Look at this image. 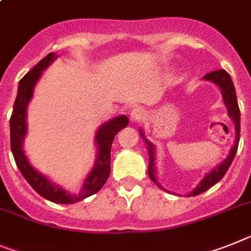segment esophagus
<instances>
[{
	"mask_svg": "<svg viewBox=\"0 0 251 251\" xmlns=\"http://www.w3.org/2000/svg\"><path fill=\"white\" fill-rule=\"evenodd\" d=\"M145 117H146V113H145V110L141 108H134L133 110L130 111L129 114L130 122H140L142 121Z\"/></svg>",
	"mask_w": 251,
	"mask_h": 251,
	"instance_id": "obj_1",
	"label": "esophagus"
}]
</instances>
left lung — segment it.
Segmentation results:
<instances>
[{"instance_id":"8db88e82","label":"left lung","mask_w":251,"mask_h":251,"mask_svg":"<svg viewBox=\"0 0 251 251\" xmlns=\"http://www.w3.org/2000/svg\"><path fill=\"white\" fill-rule=\"evenodd\" d=\"M204 80H208L212 81V82H215L217 86H220L222 91V98H224V101L227 106V110H228V115L230 118L235 123V129H236V141H235V145L232 146L230 151V155L227 156L226 160L221 162V164L216 166L213 170L204 176L201 183L198 184V187L196 189L193 190L192 193L188 194V197H192V196H198L201 193L205 192L207 189L212 187V185H215L216 183L221 180L222 177L225 176L226 174V171L228 170L230 168L231 162H232L233 157L236 155V151H237V146H239V140H240V109H239V104H237V98H236V91H235V86H233L232 80H231V76L226 72L225 70H217V71H213V72H209V74L205 75L203 77ZM141 136L142 138L145 140L147 145V149H149V155H150V164H149V175L151 177V180L157 185L158 188H164L160 185V183L156 181V168H155V147L147 140L145 134H143L142 130H140ZM165 190V189H164Z\"/></svg>"}]
</instances>
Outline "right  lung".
<instances>
[{
  "label": "right lung",
  "instance_id": "1",
  "mask_svg": "<svg viewBox=\"0 0 251 251\" xmlns=\"http://www.w3.org/2000/svg\"><path fill=\"white\" fill-rule=\"evenodd\" d=\"M55 58L57 55L54 53H49L39 63H36L19 82L18 95H16L14 110L10 118V138H11V151L15 162L31 188L43 198L48 199L50 202L72 204L99 192L105 181L108 180L109 174H110L111 143L114 141V137L117 136L118 132L124 127H127L129 121L126 115H119L104 123L98 129L95 136V142L98 145V157H96L95 166L86 177V180L83 181L82 189L78 194H70L61 187L49 181L44 175L39 174L30 165L23 149V141L26 136V108L30 99L33 98L34 87L39 80V77L42 76V72Z\"/></svg>",
  "mask_w": 251,
  "mask_h": 251
}]
</instances>
